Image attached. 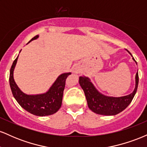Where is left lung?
<instances>
[{"instance_id": "left-lung-1", "label": "left lung", "mask_w": 147, "mask_h": 147, "mask_svg": "<svg viewBox=\"0 0 147 147\" xmlns=\"http://www.w3.org/2000/svg\"><path fill=\"white\" fill-rule=\"evenodd\" d=\"M127 51L131 55V52L129 50ZM133 59L136 61L133 57ZM138 82L139 77L137 72L136 75V88L132 93L124 97H107L99 92L88 77H79V84L85 93L89 109L95 113L104 115H115L124 111L136 95Z\"/></svg>"}]
</instances>
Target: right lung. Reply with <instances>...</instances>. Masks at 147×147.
I'll list each match as a JSON object with an SVG mask.
<instances>
[{
	"instance_id": "obj_1",
	"label": "right lung",
	"mask_w": 147,
	"mask_h": 147,
	"mask_svg": "<svg viewBox=\"0 0 147 147\" xmlns=\"http://www.w3.org/2000/svg\"><path fill=\"white\" fill-rule=\"evenodd\" d=\"M38 37V35L33 37L29 43L36 39ZM18 57V56L13 62L9 73V85L14 98L22 108L34 115L46 116L55 113L61 106L65 80L71 73H63L59 76L46 93L36 95H26L20 90L13 77V72Z\"/></svg>"
}]
</instances>
